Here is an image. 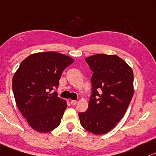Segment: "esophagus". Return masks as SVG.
<instances>
[{"instance_id":"1","label":"esophagus","mask_w":156,"mask_h":156,"mask_svg":"<svg viewBox=\"0 0 156 156\" xmlns=\"http://www.w3.org/2000/svg\"><path fill=\"white\" fill-rule=\"evenodd\" d=\"M70 103H71V105H76V103H77V101H76V100H71L70 101Z\"/></svg>"}]
</instances>
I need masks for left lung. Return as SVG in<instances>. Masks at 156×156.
Returning <instances> with one entry per match:
<instances>
[{
  "instance_id": "1",
  "label": "left lung",
  "mask_w": 156,
  "mask_h": 156,
  "mask_svg": "<svg viewBox=\"0 0 156 156\" xmlns=\"http://www.w3.org/2000/svg\"><path fill=\"white\" fill-rule=\"evenodd\" d=\"M94 73L89 108L79 112L80 124L88 132L104 134L122 119L134 95V73L123 59L112 54L86 58Z\"/></svg>"
}]
</instances>
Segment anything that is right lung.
Wrapping results in <instances>:
<instances>
[{
  "mask_svg": "<svg viewBox=\"0 0 156 156\" xmlns=\"http://www.w3.org/2000/svg\"><path fill=\"white\" fill-rule=\"evenodd\" d=\"M73 62L58 52H39L25 58L14 73L12 89L16 104L37 132H49L60 124L67 102L56 91H51L58 87L63 70Z\"/></svg>",
  "mask_w": 156,
  "mask_h": 156,
  "instance_id": "1",
  "label": "right lung"
}]
</instances>
